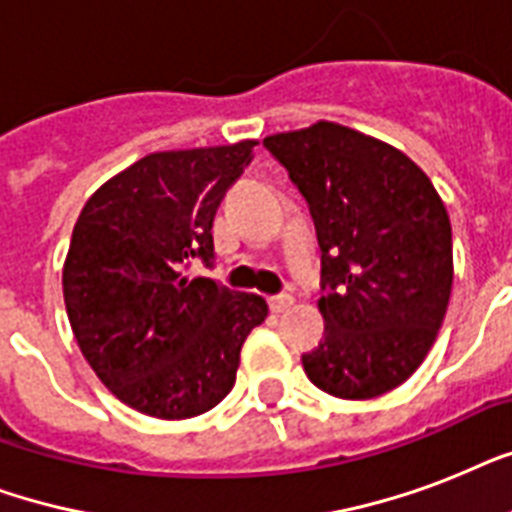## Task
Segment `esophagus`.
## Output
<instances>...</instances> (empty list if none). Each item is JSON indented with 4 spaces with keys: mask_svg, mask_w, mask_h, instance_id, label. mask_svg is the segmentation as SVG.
<instances>
[{
    "mask_svg": "<svg viewBox=\"0 0 512 512\" xmlns=\"http://www.w3.org/2000/svg\"><path fill=\"white\" fill-rule=\"evenodd\" d=\"M268 305H271L273 313H284L289 308V305H292V297H289V295H276V297H271V300H268Z\"/></svg>",
    "mask_w": 512,
    "mask_h": 512,
    "instance_id": "obj_1",
    "label": "esophagus"
}]
</instances>
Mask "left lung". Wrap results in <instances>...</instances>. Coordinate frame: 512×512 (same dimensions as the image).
Masks as SVG:
<instances>
[{"instance_id": "obj_1", "label": "left lung", "mask_w": 512, "mask_h": 512, "mask_svg": "<svg viewBox=\"0 0 512 512\" xmlns=\"http://www.w3.org/2000/svg\"><path fill=\"white\" fill-rule=\"evenodd\" d=\"M311 209L321 247L319 348L308 380L374 398L425 361L452 295V223L430 177L398 148L319 122L263 140Z\"/></svg>"}]
</instances>
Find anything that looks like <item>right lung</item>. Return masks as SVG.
I'll use <instances>...</instances> for the list:
<instances>
[{"mask_svg": "<svg viewBox=\"0 0 512 512\" xmlns=\"http://www.w3.org/2000/svg\"><path fill=\"white\" fill-rule=\"evenodd\" d=\"M255 140L148 154L84 204L63 265L74 337L100 382L132 409L188 420L236 382L241 345L268 316L260 295L185 279L215 257L212 220Z\"/></svg>", "mask_w": 512, "mask_h": 512, "instance_id": "add662e5", "label": "right lung"}]
</instances>
